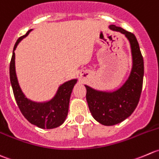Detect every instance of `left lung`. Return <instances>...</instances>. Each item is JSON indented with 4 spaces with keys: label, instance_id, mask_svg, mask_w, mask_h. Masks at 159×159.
I'll list each match as a JSON object with an SVG mask.
<instances>
[{
    "label": "left lung",
    "instance_id": "obj_1",
    "mask_svg": "<svg viewBox=\"0 0 159 159\" xmlns=\"http://www.w3.org/2000/svg\"><path fill=\"white\" fill-rule=\"evenodd\" d=\"M110 28L125 34L129 40L133 66L126 83L114 92L97 91L85 86L91 114L97 121L106 126L120 123L134 112L141 97L144 76V60L134 34L116 25H111Z\"/></svg>",
    "mask_w": 159,
    "mask_h": 159
}]
</instances>
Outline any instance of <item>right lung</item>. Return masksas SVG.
<instances>
[{
    "mask_svg": "<svg viewBox=\"0 0 159 159\" xmlns=\"http://www.w3.org/2000/svg\"><path fill=\"white\" fill-rule=\"evenodd\" d=\"M29 30L25 35L17 40L14 46L13 54L10 62V80L14 96L21 114L32 125L44 129H52L60 126L65 121L68 114L69 103L72 90L76 80H70L59 86L54 98L46 103H35L28 100L23 94L15 73V50L20 41L26 37Z\"/></svg>",
    "mask_w": 159,
    "mask_h": 159,
    "instance_id": "right-lung-1",
    "label": "right lung"
}]
</instances>
